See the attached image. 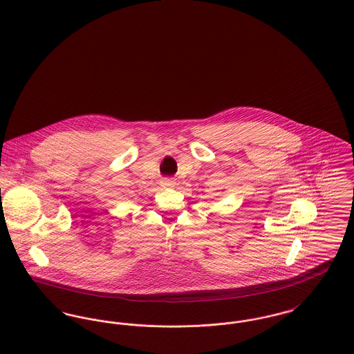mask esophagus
<instances>
[{"label": "esophagus", "mask_w": 354, "mask_h": 354, "mask_svg": "<svg viewBox=\"0 0 354 354\" xmlns=\"http://www.w3.org/2000/svg\"><path fill=\"white\" fill-rule=\"evenodd\" d=\"M161 185H162L164 187H174V186H175V182H174L172 179H169V178H164V179L161 180Z\"/></svg>", "instance_id": "esophagus-1"}]
</instances>
